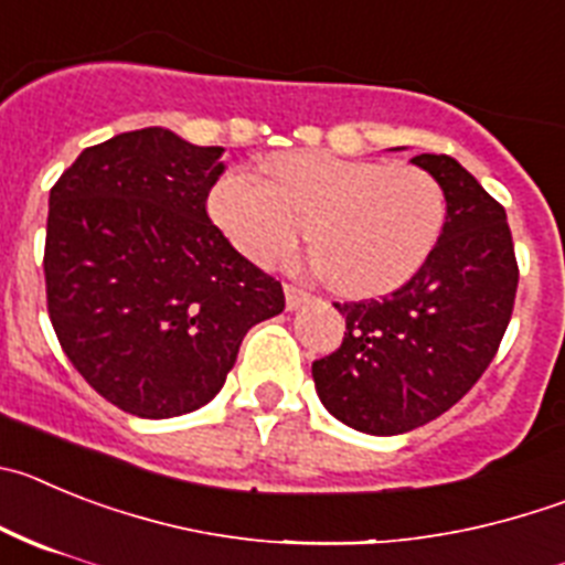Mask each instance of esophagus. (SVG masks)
<instances>
[{"instance_id":"1","label":"esophagus","mask_w":565,"mask_h":565,"mask_svg":"<svg viewBox=\"0 0 565 565\" xmlns=\"http://www.w3.org/2000/svg\"><path fill=\"white\" fill-rule=\"evenodd\" d=\"M305 299H308V291H305V288L294 286V282H286V305H288V308H291V310L299 308Z\"/></svg>"}]
</instances>
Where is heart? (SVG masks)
<instances>
[{
  "instance_id": "obj_1",
  "label": "heart",
  "mask_w": 565,
  "mask_h": 565,
  "mask_svg": "<svg viewBox=\"0 0 565 565\" xmlns=\"http://www.w3.org/2000/svg\"><path fill=\"white\" fill-rule=\"evenodd\" d=\"M260 170H226L212 184V224L260 266L291 255L308 224L317 263L347 297L401 288L443 235L445 195L426 170L324 151L274 153Z\"/></svg>"
}]
</instances>
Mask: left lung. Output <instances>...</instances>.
<instances>
[{"label": "left lung", "instance_id": "1", "mask_svg": "<svg viewBox=\"0 0 565 565\" xmlns=\"http://www.w3.org/2000/svg\"><path fill=\"white\" fill-rule=\"evenodd\" d=\"M412 162L443 188V235L406 286L335 302L344 339L313 361L324 408L377 437L426 426L468 395L499 353L519 288L504 206L457 159L420 153Z\"/></svg>", "mask_w": 565, "mask_h": 565}]
</instances>
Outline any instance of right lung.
I'll list each match as a JSON object with an SVG mask.
<instances>
[{
    "mask_svg": "<svg viewBox=\"0 0 565 565\" xmlns=\"http://www.w3.org/2000/svg\"><path fill=\"white\" fill-rule=\"evenodd\" d=\"M224 148L164 128L92 145L50 190L46 313L86 384L164 420L218 395L248 328L286 294L206 215Z\"/></svg>",
    "mask_w": 565,
    "mask_h": 565,
    "instance_id": "add662e5",
    "label": "right lung"
}]
</instances>
